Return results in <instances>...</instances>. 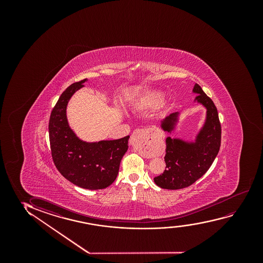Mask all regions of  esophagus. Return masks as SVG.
I'll use <instances>...</instances> for the list:
<instances>
[{"label":"esophagus","mask_w":263,"mask_h":263,"mask_svg":"<svg viewBox=\"0 0 263 263\" xmlns=\"http://www.w3.org/2000/svg\"><path fill=\"white\" fill-rule=\"evenodd\" d=\"M138 138L144 147L151 150L152 153H157V142L160 138L158 133L154 130L137 129L134 131V133L130 138V144H133L135 140Z\"/></svg>","instance_id":"obj_1"}]
</instances>
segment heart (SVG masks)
Instances as JSON below:
<instances>
[{"label": "heart", "mask_w": 263, "mask_h": 263, "mask_svg": "<svg viewBox=\"0 0 263 263\" xmlns=\"http://www.w3.org/2000/svg\"><path fill=\"white\" fill-rule=\"evenodd\" d=\"M162 100H163V94L162 92L152 91L145 98L144 103L148 105V106H155V105L160 104Z\"/></svg>", "instance_id": "obj_1"}]
</instances>
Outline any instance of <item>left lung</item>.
<instances>
[{"mask_svg": "<svg viewBox=\"0 0 263 263\" xmlns=\"http://www.w3.org/2000/svg\"><path fill=\"white\" fill-rule=\"evenodd\" d=\"M193 92L198 94L195 101L206 108V119L194 142L166 138V168L155 177V184L166 190H180L191 186L201 178L212 165L221 145V124L218 112L212 100L198 83ZM179 112L166 117L161 124L162 129L171 133L178 121Z\"/></svg>", "mask_w": 263, "mask_h": 263, "instance_id": "left-lung-1", "label": "left lung"}]
</instances>
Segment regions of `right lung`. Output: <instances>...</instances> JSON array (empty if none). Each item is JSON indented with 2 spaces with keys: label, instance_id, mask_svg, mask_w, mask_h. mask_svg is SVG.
<instances>
[{
  "label": "right lung",
  "instance_id": "1",
  "mask_svg": "<svg viewBox=\"0 0 263 263\" xmlns=\"http://www.w3.org/2000/svg\"><path fill=\"white\" fill-rule=\"evenodd\" d=\"M87 79L72 83L61 94L51 112L49 141L51 155L58 172L78 187L101 190L111 185L128 148L129 136L117 140L87 143L80 140L67 122L66 106Z\"/></svg>",
  "mask_w": 263,
  "mask_h": 263
}]
</instances>
